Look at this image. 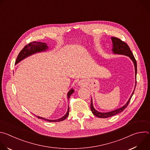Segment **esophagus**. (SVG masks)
I'll return each mask as SVG.
<instances>
[{
  "label": "esophagus",
  "mask_w": 150,
  "mask_h": 150,
  "mask_svg": "<svg viewBox=\"0 0 150 150\" xmlns=\"http://www.w3.org/2000/svg\"><path fill=\"white\" fill-rule=\"evenodd\" d=\"M78 84L79 86L82 87L83 85V82L82 81H79V82H78Z\"/></svg>",
  "instance_id": "1"
}]
</instances>
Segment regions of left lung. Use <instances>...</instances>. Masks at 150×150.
Returning a JSON list of instances; mask_svg holds the SVG:
<instances>
[{
	"label": "left lung",
	"instance_id": "left-lung-1",
	"mask_svg": "<svg viewBox=\"0 0 150 150\" xmlns=\"http://www.w3.org/2000/svg\"><path fill=\"white\" fill-rule=\"evenodd\" d=\"M112 41V43H113V49H112V51L113 52V53L115 54H122V55H125L127 56L128 57H129L130 59L132 60V62H134V67H135V79H137V61L133 55L132 52H131L129 47L128 46V45L125 42L122 41L120 39L117 38V37H112L111 38ZM136 84H137V80L135 81V88L134 90L135 89V87H136ZM134 90L132 94V95L131 96L130 98L128 100V101H127V103L123 105L122 106V108L117 109L115 110H113L109 112H106V113H102V112H99L98 111H97L93 106V100L91 99V105H90V108L91 110L92 113H93L94 115H95L96 116L100 117V118H107V117H109L113 116H115L122 112H123L126 108V107L127 106L128 104L129 103L130 100L134 94Z\"/></svg>",
	"mask_w": 150,
	"mask_h": 150
}]
</instances>
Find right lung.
I'll return each instance as SVG.
<instances>
[{
	"label": "right lung",
	"mask_w": 150,
	"mask_h": 150,
	"mask_svg": "<svg viewBox=\"0 0 150 150\" xmlns=\"http://www.w3.org/2000/svg\"><path fill=\"white\" fill-rule=\"evenodd\" d=\"M47 49H48V46H47V44L45 43V42H37V41H33L30 42V43L28 44L27 45H26L23 49L21 50L15 62V64H17L18 63H19L20 61H21L22 60L24 59L25 58L33 54H35L36 53H38V52H45L46 50H47ZM74 90L73 89H71L67 94L68 96V99L69 100V98H70L71 96L74 93ZM69 108L68 106V111L67 112V113L64 115L62 117L56 119V120H49L47 119H45L44 117H42L40 116H37L36 117L38 119H41L42 120H45L50 122H60V121H63L65 119H66L67 118V117L69 115Z\"/></svg>",
	"instance_id": "obj_1"
}]
</instances>
